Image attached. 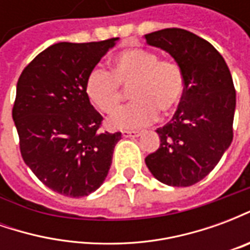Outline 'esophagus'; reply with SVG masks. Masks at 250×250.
<instances>
[{"label":"esophagus","mask_w":250,"mask_h":250,"mask_svg":"<svg viewBox=\"0 0 250 250\" xmlns=\"http://www.w3.org/2000/svg\"><path fill=\"white\" fill-rule=\"evenodd\" d=\"M141 131H122L123 138H138V136H141Z\"/></svg>","instance_id":"esophagus-1"}]
</instances>
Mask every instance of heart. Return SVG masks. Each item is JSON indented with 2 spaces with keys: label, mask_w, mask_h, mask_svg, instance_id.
Here are the masks:
<instances>
[{
  "label": "heart",
  "mask_w": 250,
  "mask_h": 250,
  "mask_svg": "<svg viewBox=\"0 0 250 250\" xmlns=\"http://www.w3.org/2000/svg\"><path fill=\"white\" fill-rule=\"evenodd\" d=\"M130 87L134 100L108 119L114 130H138L150 125L162 112L173 111L182 99L184 75L177 64L159 60L157 53L130 48L111 59V72L93 68L87 75L84 92L95 108L111 114L122 100V87Z\"/></svg>",
  "instance_id": "obj_1"
}]
</instances>
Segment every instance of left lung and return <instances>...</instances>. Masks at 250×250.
Listing matches in <instances>:
<instances>
[{
  "mask_svg": "<svg viewBox=\"0 0 250 250\" xmlns=\"http://www.w3.org/2000/svg\"><path fill=\"white\" fill-rule=\"evenodd\" d=\"M148 45L167 52L184 75L178 109L157 130L161 145L145 162L168 186H191L220 162L233 141L236 91L224 57L191 32L167 28L145 36Z\"/></svg>",
  "mask_w": 250,
  "mask_h": 250,
  "instance_id": "8db88e82",
  "label": "left lung"
}]
</instances>
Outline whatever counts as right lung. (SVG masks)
I'll list each match as a JSON object with an SVG mask.
<instances>
[{
    "mask_svg": "<svg viewBox=\"0 0 250 250\" xmlns=\"http://www.w3.org/2000/svg\"><path fill=\"white\" fill-rule=\"evenodd\" d=\"M118 40L53 44L17 82L12 115L22 159L46 188L66 197L102 186L122 139L120 132H99L103 116L84 92L89 71Z\"/></svg>",
    "mask_w": 250,
    "mask_h": 250,
    "instance_id": "1",
    "label": "right lung"
}]
</instances>
